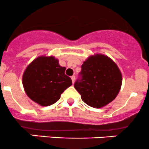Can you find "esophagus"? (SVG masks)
<instances>
[{"label":"esophagus","mask_w":149,"mask_h":149,"mask_svg":"<svg viewBox=\"0 0 149 149\" xmlns=\"http://www.w3.org/2000/svg\"><path fill=\"white\" fill-rule=\"evenodd\" d=\"M71 79H72V83H74V80H75V76H74V75H73V76H72Z\"/></svg>","instance_id":"esophagus-1"}]
</instances>
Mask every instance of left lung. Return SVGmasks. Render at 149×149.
Listing matches in <instances>:
<instances>
[{
  "instance_id": "obj_1",
  "label": "left lung",
  "mask_w": 149,
  "mask_h": 149,
  "mask_svg": "<svg viewBox=\"0 0 149 149\" xmlns=\"http://www.w3.org/2000/svg\"><path fill=\"white\" fill-rule=\"evenodd\" d=\"M82 79L74 88L82 101L91 107L100 109L114 101L121 89L123 76L115 62L107 56H90L82 65Z\"/></svg>"
}]
</instances>
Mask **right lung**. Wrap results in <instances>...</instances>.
Segmentation results:
<instances>
[{
    "instance_id": "add662e5",
    "label": "right lung",
    "mask_w": 149,
    "mask_h": 149,
    "mask_svg": "<svg viewBox=\"0 0 149 149\" xmlns=\"http://www.w3.org/2000/svg\"><path fill=\"white\" fill-rule=\"evenodd\" d=\"M66 68L54 56H40L28 64L22 75V85L27 96L41 107L58 101L61 93L71 86Z\"/></svg>"
}]
</instances>
